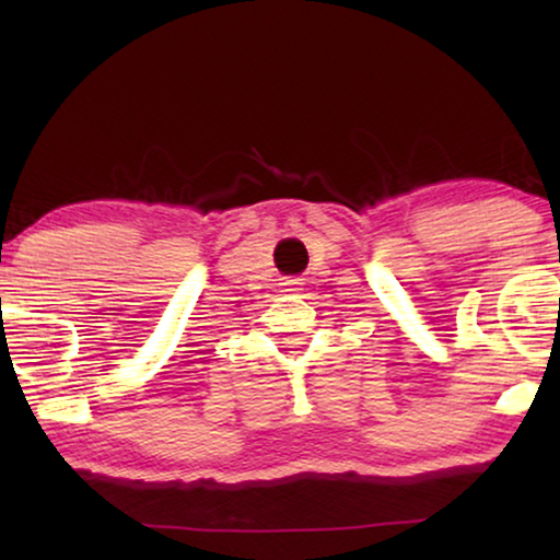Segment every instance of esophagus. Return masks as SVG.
<instances>
[{"label": "esophagus", "instance_id": "obj_1", "mask_svg": "<svg viewBox=\"0 0 560 560\" xmlns=\"http://www.w3.org/2000/svg\"><path fill=\"white\" fill-rule=\"evenodd\" d=\"M290 285H298V282H293V280H290Z\"/></svg>", "mask_w": 560, "mask_h": 560}]
</instances>
